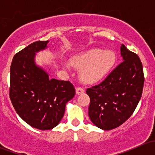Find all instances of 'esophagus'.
<instances>
[{
    "mask_svg": "<svg viewBox=\"0 0 155 155\" xmlns=\"http://www.w3.org/2000/svg\"><path fill=\"white\" fill-rule=\"evenodd\" d=\"M85 92V89L82 87H77L76 88V94H82Z\"/></svg>",
    "mask_w": 155,
    "mask_h": 155,
    "instance_id": "1",
    "label": "esophagus"
}]
</instances>
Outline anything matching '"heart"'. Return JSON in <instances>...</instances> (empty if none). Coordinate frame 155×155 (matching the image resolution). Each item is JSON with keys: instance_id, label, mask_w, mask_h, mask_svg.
<instances>
[{"instance_id": "heart-1", "label": "heart", "mask_w": 155, "mask_h": 155, "mask_svg": "<svg viewBox=\"0 0 155 155\" xmlns=\"http://www.w3.org/2000/svg\"><path fill=\"white\" fill-rule=\"evenodd\" d=\"M117 56L113 51L92 48L85 50L70 60L73 66L82 68L80 79L85 83H94L103 79L114 68ZM67 68L68 66L67 65Z\"/></svg>"}]
</instances>
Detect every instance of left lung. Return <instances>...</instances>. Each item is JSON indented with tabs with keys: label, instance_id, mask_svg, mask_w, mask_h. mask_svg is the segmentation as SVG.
<instances>
[{
	"label": "left lung",
	"instance_id": "1",
	"mask_svg": "<svg viewBox=\"0 0 155 155\" xmlns=\"http://www.w3.org/2000/svg\"><path fill=\"white\" fill-rule=\"evenodd\" d=\"M121 54L123 61L101 83L86 90L90 97L89 118L94 125L105 130L125 122L143 94L145 78L140 58L123 44Z\"/></svg>",
	"mask_w": 155,
	"mask_h": 155
}]
</instances>
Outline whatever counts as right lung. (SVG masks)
<instances>
[{"mask_svg": "<svg viewBox=\"0 0 155 155\" xmlns=\"http://www.w3.org/2000/svg\"><path fill=\"white\" fill-rule=\"evenodd\" d=\"M48 41L31 43L14 55L10 67V98L17 114L30 126L46 130L57 126L67 103L75 95L69 81L48 78L34 61L35 54Z\"/></svg>", "mask_w": 155, "mask_h": 155, "instance_id": "obj_1", "label": "right lung"}]
</instances>
